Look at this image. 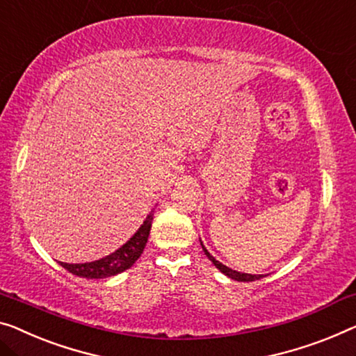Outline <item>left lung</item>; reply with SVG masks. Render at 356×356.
Listing matches in <instances>:
<instances>
[{
    "instance_id": "obj_1",
    "label": "left lung",
    "mask_w": 356,
    "mask_h": 356,
    "mask_svg": "<svg viewBox=\"0 0 356 356\" xmlns=\"http://www.w3.org/2000/svg\"><path fill=\"white\" fill-rule=\"evenodd\" d=\"M201 246H203V243H201ZM203 251H204L206 256H208L209 261H211L212 264H214L216 267L219 268L222 273L227 275V277H230L232 280H236V281H256V280H261V278L264 277V275H248V273L235 272V270H232V268H229V267H225V265H222L219 261H216V259L211 256V254L208 252V249H206L204 246H203Z\"/></svg>"
}]
</instances>
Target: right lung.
<instances>
[{
    "instance_id": "add662e5",
    "label": "right lung",
    "mask_w": 356,
    "mask_h": 356,
    "mask_svg": "<svg viewBox=\"0 0 356 356\" xmlns=\"http://www.w3.org/2000/svg\"><path fill=\"white\" fill-rule=\"evenodd\" d=\"M152 220H153V212L148 214L144 224L134 236L126 243L124 246L116 249L110 256L99 259V261L88 262V264H63L60 265L67 272H70L76 277L81 278H107L113 277L124 272L126 268H129L131 265H134L137 259L140 257V254L144 252V248L147 245L148 235H150L152 229Z\"/></svg>"
}]
</instances>
